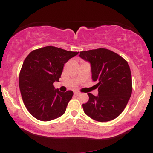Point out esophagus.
I'll return each mask as SVG.
<instances>
[{"instance_id":"esophagus-1","label":"esophagus","mask_w":153,"mask_h":153,"mask_svg":"<svg viewBox=\"0 0 153 153\" xmlns=\"http://www.w3.org/2000/svg\"><path fill=\"white\" fill-rule=\"evenodd\" d=\"M80 94V93L78 92V91H75V92H74V95H75V96H79Z\"/></svg>"}]
</instances>
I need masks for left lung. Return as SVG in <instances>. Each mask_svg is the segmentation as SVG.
<instances>
[{
    "mask_svg": "<svg viewBox=\"0 0 153 153\" xmlns=\"http://www.w3.org/2000/svg\"><path fill=\"white\" fill-rule=\"evenodd\" d=\"M81 58L91 65L93 81H96L99 95L88 94L89 100L82 104L86 115L98 122L113 120L122 114L132 91L129 64L118 54L108 49L82 51Z\"/></svg>",
    "mask_w": 153,
    "mask_h": 153,
    "instance_id": "left-lung-1",
    "label": "left lung"
}]
</instances>
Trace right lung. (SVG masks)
I'll list each match as a JSON object with an SVG mask.
<instances>
[{
	"instance_id": "right-lung-1",
	"label": "right lung",
	"mask_w": 153,
	"mask_h": 153,
	"mask_svg": "<svg viewBox=\"0 0 153 153\" xmlns=\"http://www.w3.org/2000/svg\"><path fill=\"white\" fill-rule=\"evenodd\" d=\"M79 52L53 46L33 50L24 59L19 73V88L24 105L33 117L47 122L62 116L73 96L54 89L64 65Z\"/></svg>"
}]
</instances>
